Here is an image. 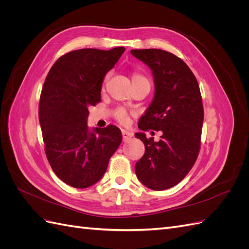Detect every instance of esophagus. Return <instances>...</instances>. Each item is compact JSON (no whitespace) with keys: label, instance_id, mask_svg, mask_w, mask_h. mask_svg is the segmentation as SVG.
Instances as JSON below:
<instances>
[{"label":"esophagus","instance_id":"34e87169","mask_svg":"<svg viewBox=\"0 0 249 249\" xmlns=\"http://www.w3.org/2000/svg\"><path fill=\"white\" fill-rule=\"evenodd\" d=\"M122 134H123V138H124V140H127V139H130V138H132V137L134 136L133 132L126 131V130H123V131H122Z\"/></svg>","mask_w":249,"mask_h":249}]
</instances>
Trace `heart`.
<instances>
[{"mask_svg":"<svg viewBox=\"0 0 249 249\" xmlns=\"http://www.w3.org/2000/svg\"><path fill=\"white\" fill-rule=\"evenodd\" d=\"M107 80H108V76H106V78H105L104 84L107 82ZM142 82H148L149 83L148 79L144 76V74H142V73H140L138 71H135V72L132 73V83H133V85L138 84V83H142ZM114 115H115L116 119L119 120V122L122 123V124H126L127 120H129V113H127L126 110H124V108L117 109L115 111V113H114Z\"/></svg>","mask_w":249,"mask_h":249,"instance_id":"b5f03b06","label":"heart"}]
</instances>
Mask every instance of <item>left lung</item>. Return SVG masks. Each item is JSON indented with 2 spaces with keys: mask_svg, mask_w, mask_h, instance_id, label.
Instances as JSON below:
<instances>
[{
  "mask_svg": "<svg viewBox=\"0 0 249 249\" xmlns=\"http://www.w3.org/2000/svg\"><path fill=\"white\" fill-rule=\"evenodd\" d=\"M152 70L155 96L138 124L142 131H161V139L136 133L145 153L135 165L140 182L152 190L176 186L191 170L200 148L203 107L196 78L182 59L159 49L132 50Z\"/></svg>",
  "mask_w": 249,
  "mask_h": 249,
  "instance_id": "left-lung-1",
  "label": "left lung"
}]
</instances>
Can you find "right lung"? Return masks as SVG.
Instances as JSON below:
<instances>
[{
	"mask_svg": "<svg viewBox=\"0 0 249 249\" xmlns=\"http://www.w3.org/2000/svg\"><path fill=\"white\" fill-rule=\"evenodd\" d=\"M124 50L70 52L57 60L44 81L39 103L44 150L56 176L73 188L99 182L123 140L112 124L89 131L87 118L88 108L101 102L105 76Z\"/></svg>",
	"mask_w": 249,
	"mask_h": 249,
	"instance_id": "add662e5",
	"label": "right lung"
}]
</instances>
